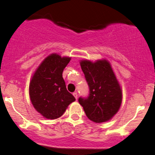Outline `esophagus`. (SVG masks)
Returning a JSON list of instances; mask_svg holds the SVG:
<instances>
[{"label": "esophagus", "instance_id": "1", "mask_svg": "<svg viewBox=\"0 0 155 155\" xmlns=\"http://www.w3.org/2000/svg\"><path fill=\"white\" fill-rule=\"evenodd\" d=\"M73 95H74V97H75V98L76 99V100H77V98H78V93H77V92H74V93H73Z\"/></svg>", "mask_w": 155, "mask_h": 155}]
</instances>
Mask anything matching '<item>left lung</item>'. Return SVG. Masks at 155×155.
Wrapping results in <instances>:
<instances>
[{
	"instance_id": "1",
	"label": "left lung",
	"mask_w": 155,
	"mask_h": 155,
	"mask_svg": "<svg viewBox=\"0 0 155 155\" xmlns=\"http://www.w3.org/2000/svg\"><path fill=\"white\" fill-rule=\"evenodd\" d=\"M90 93L79 98L88 119L96 123L111 120L122 104V92L111 65L106 60L80 62Z\"/></svg>"
}]
</instances>
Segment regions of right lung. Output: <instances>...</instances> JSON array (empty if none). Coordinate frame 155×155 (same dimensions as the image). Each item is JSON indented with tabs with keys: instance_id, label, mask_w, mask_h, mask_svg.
<instances>
[{
	"instance_id": "obj_1",
	"label": "right lung",
	"mask_w": 155,
	"mask_h": 155,
	"mask_svg": "<svg viewBox=\"0 0 155 155\" xmlns=\"http://www.w3.org/2000/svg\"><path fill=\"white\" fill-rule=\"evenodd\" d=\"M71 58L51 54L39 65L32 77L29 95L37 111L47 119L54 120L63 114L68 105L76 101L67 90L63 71Z\"/></svg>"
}]
</instances>
